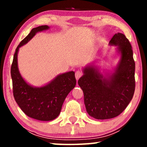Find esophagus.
<instances>
[{"mask_svg":"<svg viewBox=\"0 0 147 147\" xmlns=\"http://www.w3.org/2000/svg\"><path fill=\"white\" fill-rule=\"evenodd\" d=\"M82 76H83V72H82V71H80V70H78V71H76L75 76H76V80H78L80 78H81Z\"/></svg>","mask_w":147,"mask_h":147,"instance_id":"34e87169","label":"esophagus"}]
</instances>
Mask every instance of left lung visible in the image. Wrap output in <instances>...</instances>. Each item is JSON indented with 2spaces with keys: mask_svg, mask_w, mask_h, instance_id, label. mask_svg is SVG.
Instances as JSON below:
<instances>
[{
  "mask_svg": "<svg viewBox=\"0 0 147 147\" xmlns=\"http://www.w3.org/2000/svg\"><path fill=\"white\" fill-rule=\"evenodd\" d=\"M110 45L118 46L121 55L115 72L105 78L96 67L88 66L78 80L84 92L86 111L98 120L110 119L121 114L135 90V63L129 41L124 34L118 33L112 37Z\"/></svg>",
  "mask_w": 147,
  "mask_h": 147,
  "instance_id": "left-lung-1",
  "label": "left lung"
}]
</instances>
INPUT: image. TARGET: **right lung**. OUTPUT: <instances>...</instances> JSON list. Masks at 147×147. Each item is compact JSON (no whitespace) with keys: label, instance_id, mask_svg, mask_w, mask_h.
<instances>
[{"label":"right lung","instance_id":"add662e5","mask_svg":"<svg viewBox=\"0 0 147 147\" xmlns=\"http://www.w3.org/2000/svg\"><path fill=\"white\" fill-rule=\"evenodd\" d=\"M49 28L47 25L33 28L22 40L15 50L11 69L16 102L26 115L41 121H50L59 116L66 96L76 84L75 73L72 71L57 76L49 84L40 88L29 85L19 73L17 64L19 47L29 41L37 32Z\"/></svg>","mask_w":147,"mask_h":147}]
</instances>
